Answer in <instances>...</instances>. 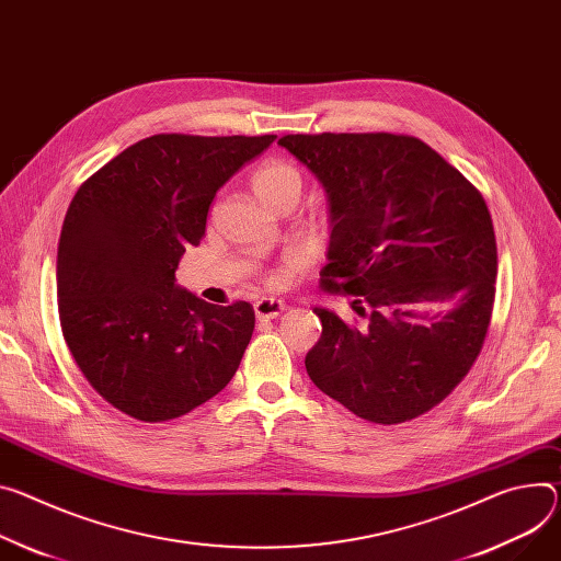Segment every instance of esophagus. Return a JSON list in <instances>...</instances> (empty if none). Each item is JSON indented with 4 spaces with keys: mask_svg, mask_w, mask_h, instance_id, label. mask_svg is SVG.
<instances>
[{
    "mask_svg": "<svg viewBox=\"0 0 561 561\" xmlns=\"http://www.w3.org/2000/svg\"><path fill=\"white\" fill-rule=\"evenodd\" d=\"M286 311V304L275 297H262L257 304H254V316L260 320H275Z\"/></svg>",
    "mask_w": 561,
    "mask_h": 561,
    "instance_id": "1",
    "label": "esophagus"
}]
</instances>
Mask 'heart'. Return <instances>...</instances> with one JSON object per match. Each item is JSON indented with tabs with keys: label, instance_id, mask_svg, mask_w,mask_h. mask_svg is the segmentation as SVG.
Here are the masks:
<instances>
[{
	"label": "heart",
	"instance_id": "b5f03b06",
	"mask_svg": "<svg viewBox=\"0 0 561 561\" xmlns=\"http://www.w3.org/2000/svg\"><path fill=\"white\" fill-rule=\"evenodd\" d=\"M252 190L266 208H273L286 198L299 201L304 192V176L293 163L275 159L264 163L252 174Z\"/></svg>",
	"mask_w": 561,
	"mask_h": 561
}]
</instances>
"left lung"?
<instances>
[{"label": "left lung", "instance_id": "1", "mask_svg": "<svg viewBox=\"0 0 561 561\" xmlns=\"http://www.w3.org/2000/svg\"><path fill=\"white\" fill-rule=\"evenodd\" d=\"M277 145L327 192L322 286L353 295L363 318L313 309L311 380L371 423L430 412L470 371L492 318L496 241L483 196L412 136L288 134Z\"/></svg>", "mask_w": 561, "mask_h": 561}]
</instances>
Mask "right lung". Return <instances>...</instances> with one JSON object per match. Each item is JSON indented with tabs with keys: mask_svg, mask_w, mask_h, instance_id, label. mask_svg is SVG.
<instances>
[{
	"mask_svg": "<svg viewBox=\"0 0 561 561\" xmlns=\"http://www.w3.org/2000/svg\"><path fill=\"white\" fill-rule=\"evenodd\" d=\"M275 138L157 134L76 192L58 245L60 324L89 385L127 416H183L234 376L252 307L203 301L174 273L217 190Z\"/></svg>",
	"mask_w": 561,
	"mask_h": 561,
	"instance_id": "right-lung-1",
	"label": "right lung"
}]
</instances>
